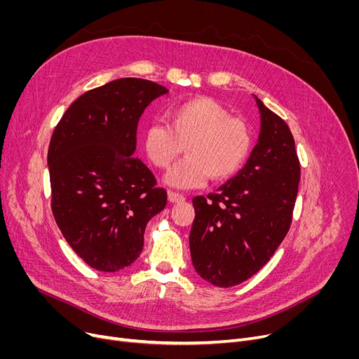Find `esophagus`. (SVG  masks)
<instances>
[{
    "mask_svg": "<svg viewBox=\"0 0 359 359\" xmlns=\"http://www.w3.org/2000/svg\"><path fill=\"white\" fill-rule=\"evenodd\" d=\"M168 201L173 202V203H179V202H183V201H184V196H183L182 194H179V192L170 191V192H168Z\"/></svg>",
    "mask_w": 359,
    "mask_h": 359,
    "instance_id": "obj_1",
    "label": "esophagus"
}]
</instances>
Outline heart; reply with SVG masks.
Here are the masks:
<instances>
[{"label": "heart", "mask_w": 359, "mask_h": 359, "mask_svg": "<svg viewBox=\"0 0 359 359\" xmlns=\"http://www.w3.org/2000/svg\"><path fill=\"white\" fill-rule=\"evenodd\" d=\"M165 125H149L142 134L148 160L168 168L180 156L165 182L177 189L201 186L208 176L225 180L234 176L252 151L250 130L243 121L230 118L229 110L212 99L186 100L164 113Z\"/></svg>", "instance_id": "heart-1"}]
</instances>
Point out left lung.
<instances>
[{
	"mask_svg": "<svg viewBox=\"0 0 359 359\" xmlns=\"http://www.w3.org/2000/svg\"><path fill=\"white\" fill-rule=\"evenodd\" d=\"M260 134L237 176L208 196L192 199L194 268L215 287L241 284L266 265L292 221L299 160L285 121L256 96Z\"/></svg>",
	"mask_w": 359,
	"mask_h": 359,
	"instance_id": "obj_1",
	"label": "left lung"
}]
</instances>
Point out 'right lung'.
Masks as SVG:
<instances>
[{
    "label": "right lung",
    "mask_w": 359,
    "mask_h": 359,
    "mask_svg": "<svg viewBox=\"0 0 359 359\" xmlns=\"http://www.w3.org/2000/svg\"><path fill=\"white\" fill-rule=\"evenodd\" d=\"M168 90L119 79L86 91L55 126L48 165L50 208L64 238L88 266L116 272L144 248L147 222L167 192L135 156L138 121Z\"/></svg>",
    "instance_id": "right-lung-1"
}]
</instances>
